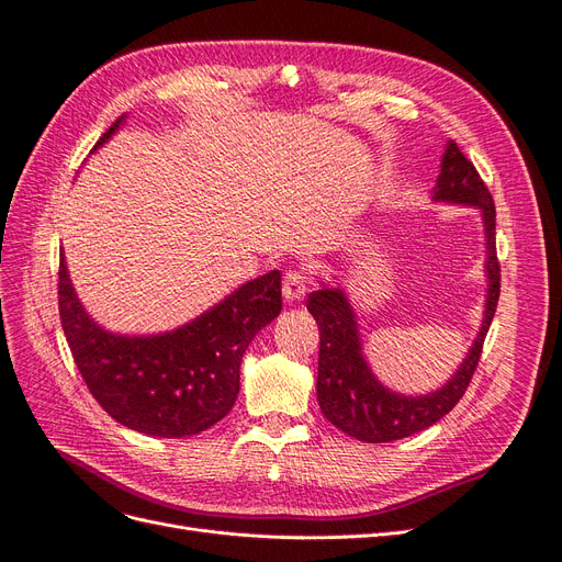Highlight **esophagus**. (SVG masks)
<instances>
[{"mask_svg":"<svg viewBox=\"0 0 562 562\" xmlns=\"http://www.w3.org/2000/svg\"><path fill=\"white\" fill-rule=\"evenodd\" d=\"M305 289H307V278L303 270H289V273H284V282H282L284 301H289V303L303 301Z\"/></svg>","mask_w":562,"mask_h":562,"instance_id":"34e87169","label":"esophagus"}]
</instances>
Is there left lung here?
I'll use <instances>...</instances> for the list:
<instances>
[{"mask_svg": "<svg viewBox=\"0 0 562 562\" xmlns=\"http://www.w3.org/2000/svg\"><path fill=\"white\" fill-rule=\"evenodd\" d=\"M434 203L469 205L481 212L485 231V311L472 350L467 352L448 383L427 394H400L385 387L361 352L359 324L350 299L338 282L322 284L307 296V311L319 327L317 402L331 425L367 443H387L406 439L452 411L467 392L481 359L483 340L499 301V263L495 249V203L479 177L474 162L467 160L458 144L448 139L441 156V172L431 189Z\"/></svg>", "mask_w": 562, "mask_h": 562, "instance_id": "8db88e82", "label": "left lung"}]
</instances>
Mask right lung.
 <instances>
[{
    "instance_id": "obj_1",
    "label": "right lung",
    "mask_w": 562,
    "mask_h": 562,
    "mask_svg": "<svg viewBox=\"0 0 562 562\" xmlns=\"http://www.w3.org/2000/svg\"><path fill=\"white\" fill-rule=\"evenodd\" d=\"M125 116L98 144L110 139ZM280 270L249 280L210 311L172 331H106L86 313L60 255L58 307L71 357L98 404L123 427L182 439L220 423L240 392V361L282 311Z\"/></svg>"
}]
</instances>
